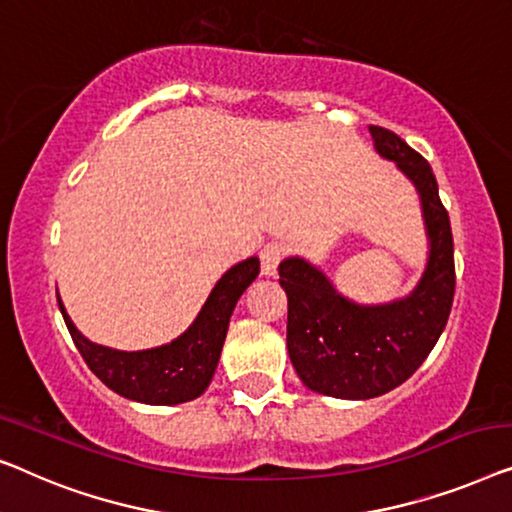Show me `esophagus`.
<instances>
[{
	"label": "esophagus",
	"instance_id": "34e87169",
	"mask_svg": "<svg viewBox=\"0 0 512 512\" xmlns=\"http://www.w3.org/2000/svg\"><path fill=\"white\" fill-rule=\"evenodd\" d=\"M287 255V250L283 243H266V246L262 248V253H259V259H262V273L264 276H276L278 271V264L283 262Z\"/></svg>",
	"mask_w": 512,
	"mask_h": 512
}]
</instances>
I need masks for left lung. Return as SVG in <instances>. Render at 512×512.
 Returning a JSON list of instances; mask_svg holds the SVG:
<instances>
[{"label":"left lung","mask_w":512,"mask_h":512,"mask_svg":"<svg viewBox=\"0 0 512 512\" xmlns=\"http://www.w3.org/2000/svg\"><path fill=\"white\" fill-rule=\"evenodd\" d=\"M376 150L420 192L429 259L406 299L359 306L341 297L306 259L280 262L287 294V352L308 390L336 399H373L420 369L448 325L455 297V246L450 215L438 197L429 162L390 129L371 125Z\"/></svg>","instance_id":"obj_1"}]
</instances>
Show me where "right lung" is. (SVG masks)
I'll use <instances>...</instances> for the list:
<instances>
[{
	"instance_id": "add662e5",
	"label": "right lung",
	"mask_w": 512,
	"mask_h": 512,
	"mask_svg": "<svg viewBox=\"0 0 512 512\" xmlns=\"http://www.w3.org/2000/svg\"><path fill=\"white\" fill-rule=\"evenodd\" d=\"M259 273V259L248 257L232 266L208 294L197 320L167 345L150 350H113L85 338L60 304L64 325L74 338L78 352L90 371L120 397L150 403V406H176L204 394L218 366L225 343L229 318L236 301Z\"/></svg>"
}]
</instances>
